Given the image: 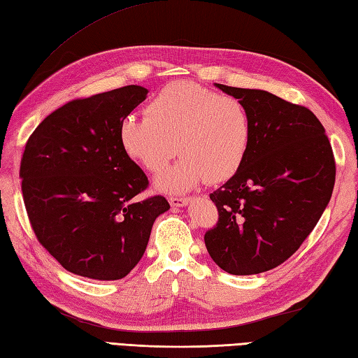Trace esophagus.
<instances>
[{
	"mask_svg": "<svg viewBox=\"0 0 358 358\" xmlns=\"http://www.w3.org/2000/svg\"><path fill=\"white\" fill-rule=\"evenodd\" d=\"M190 201V198H182V196H171L169 198V204L172 207H182L187 206V203Z\"/></svg>",
	"mask_w": 358,
	"mask_h": 358,
	"instance_id": "esophagus-1",
	"label": "esophagus"
}]
</instances>
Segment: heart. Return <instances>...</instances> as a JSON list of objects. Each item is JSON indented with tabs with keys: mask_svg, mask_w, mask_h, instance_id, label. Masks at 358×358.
Segmentation results:
<instances>
[{
	"mask_svg": "<svg viewBox=\"0 0 358 358\" xmlns=\"http://www.w3.org/2000/svg\"><path fill=\"white\" fill-rule=\"evenodd\" d=\"M119 139L128 157L152 173L166 166L178 150L181 159L160 173L155 186L186 192L204 180L225 181L241 169L251 122L239 99L177 81L150 101L145 115L125 116Z\"/></svg>",
	"mask_w": 358,
	"mask_h": 358,
	"instance_id": "obj_1",
	"label": "heart"
}]
</instances>
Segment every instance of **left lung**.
<instances>
[{"label": "left lung", "mask_w": 358, "mask_h": 358, "mask_svg": "<svg viewBox=\"0 0 358 358\" xmlns=\"http://www.w3.org/2000/svg\"><path fill=\"white\" fill-rule=\"evenodd\" d=\"M250 115L241 169L210 194L217 224L204 234L210 257L233 275L280 266L313 231L336 181L325 128L304 106L266 90L217 85Z\"/></svg>", "instance_id": "1"}]
</instances>
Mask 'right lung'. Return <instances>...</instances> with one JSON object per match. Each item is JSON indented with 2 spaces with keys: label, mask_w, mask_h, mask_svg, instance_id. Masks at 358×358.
<instances>
[{
  "label": "right lung",
  "mask_w": 358,
  "mask_h": 358,
  "mask_svg": "<svg viewBox=\"0 0 358 358\" xmlns=\"http://www.w3.org/2000/svg\"><path fill=\"white\" fill-rule=\"evenodd\" d=\"M124 86L54 110L25 143L20 177L33 231L66 271L121 280L146 250L155 217L169 210L119 139L122 119L146 98Z\"/></svg>",
  "instance_id": "add662e5"
}]
</instances>
